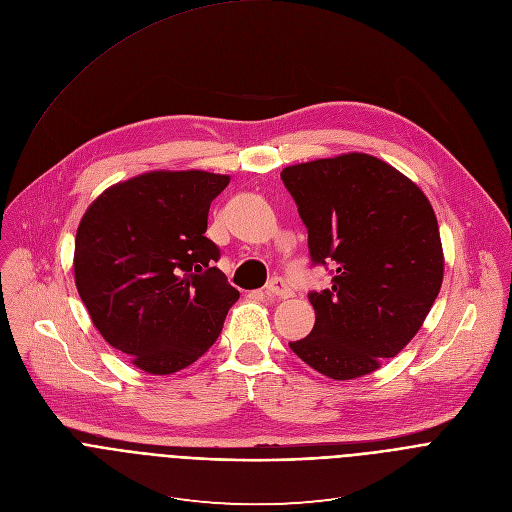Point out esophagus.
Returning <instances> with one entry per match:
<instances>
[{
	"label": "esophagus",
	"instance_id": "obj_1",
	"mask_svg": "<svg viewBox=\"0 0 512 512\" xmlns=\"http://www.w3.org/2000/svg\"><path fill=\"white\" fill-rule=\"evenodd\" d=\"M265 292H267L269 296H278V298H290V296H292V288H290L288 282L282 280V278L269 280V284L265 286Z\"/></svg>",
	"mask_w": 512,
	"mask_h": 512
}]
</instances>
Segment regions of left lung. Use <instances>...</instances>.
Instances as JSON below:
<instances>
[{
    "label": "left lung",
    "mask_w": 512,
    "mask_h": 512,
    "mask_svg": "<svg viewBox=\"0 0 512 512\" xmlns=\"http://www.w3.org/2000/svg\"><path fill=\"white\" fill-rule=\"evenodd\" d=\"M282 181L333 286L311 292L315 327L292 352L333 381L370 374L420 331L440 292L445 255L424 191L385 160L348 152L292 164Z\"/></svg>",
    "instance_id": "obj_1"
}]
</instances>
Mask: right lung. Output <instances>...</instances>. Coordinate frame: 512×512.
Masks as SVG:
<instances>
[{"mask_svg": "<svg viewBox=\"0 0 512 512\" xmlns=\"http://www.w3.org/2000/svg\"><path fill=\"white\" fill-rule=\"evenodd\" d=\"M228 183L206 170H150L102 191L80 220L78 294L100 335L148 374L206 354L241 296L206 236L210 203Z\"/></svg>", "mask_w": 512, "mask_h": 512, "instance_id": "obj_1", "label": "right lung"}]
</instances>
